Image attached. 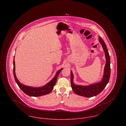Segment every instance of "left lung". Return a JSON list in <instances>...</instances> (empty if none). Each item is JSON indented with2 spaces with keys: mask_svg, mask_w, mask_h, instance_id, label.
Wrapping results in <instances>:
<instances>
[{
  "mask_svg": "<svg viewBox=\"0 0 126 126\" xmlns=\"http://www.w3.org/2000/svg\"><path fill=\"white\" fill-rule=\"evenodd\" d=\"M99 41L102 45L106 58V64L104 67L103 78L100 82L89 85H76L74 83V75L72 71H71V84L72 89L75 94L79 95L85 97L96 96L102 92L109 82L110 75V57L106 45L100 37H99Z\"/></svg>",
  "mask_w": 126,
  "mask_h": 126,
  "instance_id": "left-lung-1",
  "label": "left lung"
}]
</instances>
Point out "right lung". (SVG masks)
I'll return each instance as SVG.
<instances>
[{"label": "right lung", "instance_id": "add662e5", "mask_svg": "<svg viewBox=\"0 0 126 126\" xmlns=\"http://www.w3.org/2000/svg\"><path fill=\"white\" fill-rule=\"evenodd\" d=\"M14 59H15V56H14ZM13 65H14V68H13L14 76L16 83L18 84V86L25 94H26L29 96H33V97H39V96L46 95L49 94L54 88V85L56 84L58 77L60 73L63 69V68H61L59 71H58L56 73L54 78H52V80L46 84L39 87H33L25 85L24 84L21 83L19 81L18 79L17 78L16 75L15 62L14 59L13 61Z\"/></svg>", "mask_w": 126, "mask_h": 126}]
</instances>
